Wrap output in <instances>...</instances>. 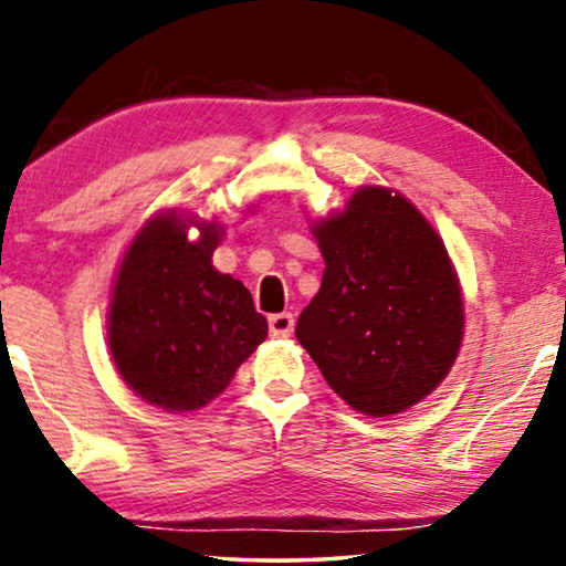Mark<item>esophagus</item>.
Segmentation results:
<instances>
[{"label": "esophagus", "instance_id": "obj_1", "mask_svg": "<svg viewBox=\"0 0 566 566\" xmlns=\"http://www.w3.org/2000/svg\"><path fill=\"white\" fill-rule=\"evenodd\" d=\"M268 329H270V337H291L293 314H289V312L270 314L268 316Z\"/></svg>", "mask_w": 566, "mask_h": 566}]
</instances>
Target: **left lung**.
Masks as SVG:
<instances>
[{"label": "left lung", "mask_w": 566, "mask_h": 566, "mask_svg": "<svg viewBox=\"0 0 566 566\" xmlns=\"http://www.w3.org/2000/svg\"><path fill=\"white\" fill-rule=\"evenodd\" d=\"M322 285L296 337L339 399L368 417L407 412L459 358L463 293L443 239L412 200L360 185L314 221Z\"/></svg>", "instance_id": "8db88e82"}]
</instances>
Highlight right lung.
<instances>
[{
	"label": "right lung",
	"instance_id": "obj_1",
	"mask_svg": "<svg viewBox=\"0 0 566 566\" xmlns=\"http://www.w3.org/2000/svg\"><path fill=\"white\" fill-rule=\"evenodd\" d=\"M221 237L223 223L165 208L136 231L115 270L107 306L115 370L138 399L167 412L213 401L268 337L244 283L213 268Z\"/></svg>",
	"mask_w": 566,
	"mask_h": 566
}]
</instances>
